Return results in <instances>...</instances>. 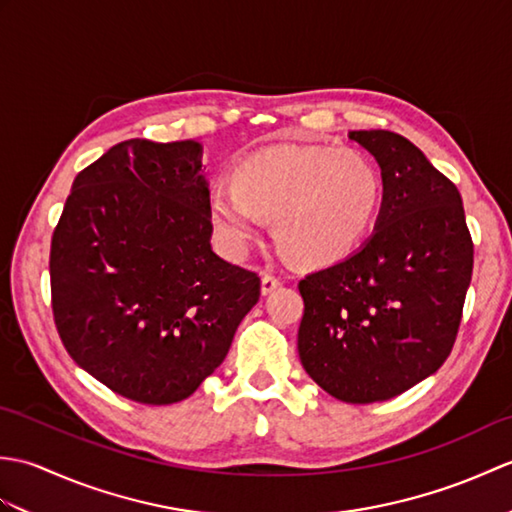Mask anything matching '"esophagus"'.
<instances>
[{
    "instance_id": "obj_1",
    "label": "esophagus",
    "mask_w": 512,
    "mask_h": 512,
    "mask_svg": "<svg viewBox=\"0 0 512 512\" xmlns=\"http://www.w3.org/2000/svg\"><path fill=\"white\" fill-rule=\"evenodd\" d=\"M281 286V277H277L275 273H264L262 275V292L268 295V292H273Z\"/></svg>"
}]
</instances>
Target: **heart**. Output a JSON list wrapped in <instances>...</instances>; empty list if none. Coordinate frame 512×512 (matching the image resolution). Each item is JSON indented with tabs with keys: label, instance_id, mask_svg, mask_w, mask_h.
<instances>
[{
	"label": "heart",
	"instance_id": "1",
	"mask_svg": "<svg viewBox=\"0 0 512 512\" xmlns=\"http://www.w3.org/2000/svg\"><path fill=\"white\" fill-rule=\"evenodd\" d=\"M385 182L376 162L352 147L288 145L235 167L233 182L209 189V217L224 242L244 250L273 217L279 246L301 264H330L363 242Z\"/></svg>",
	"mask_w": 512,
	"mask_h": 512
}]
</instances>
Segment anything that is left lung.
I'll return each mask as SVG.
<instances>
[{"instance_id":"obj_1","label":"left lung","mask_w":512,"mask_h":512,"mask_svg":"<svg viewBox=\"0 0 512 512\" xmlns=\"http://www.w3.org/2000/svg\"><path fill=\"white\" fill-rule=\"evenodd\" d=\"M350 138L383 171L378 226L361 250L299 281L297 347L330 396L367 405L400 396L447 361L473 273V239L455 184L394 132Z\"/></svg>"}]
</instances>
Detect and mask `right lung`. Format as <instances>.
Returning a JSON list of instances; mask_svg holds the SVG:
<instances>
[{
  "label": "right lung",
  "mask_w": 512,
  "mask_h": 512,
  "mask_svg": "<svg viewBox=\"0 0 512 512\" xmlns=\"http://www.w3.org/2000/svg\"><path fill=\"white\" fill-rule=\"evenodd\" d=\"M200 143L132 138L74 178L50 244L72 361L143 405L189 398L228 354L259 275L211 250Z\"/></svg>",
  "instance_id": "right-lung-1"
}]
</instances>
